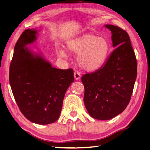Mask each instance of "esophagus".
Instances as JSON below:
<instances>
[{
    "mask_svg": "<svg viewBox=\"0 0 150 150\" xmlns=\"http://www.w3.org/2000/svg\"><path fill=\"white\" fill-rule=\"evenodd\" d=\"M74 77L76 80H79L81 77V75H80V73L79 71H75L74 72Z\"/></svg>",
    "mask_w": 150,
    "mask_h": 150,
    "instance_id": "1",
    "label": "esophagus"
}]
</instances>
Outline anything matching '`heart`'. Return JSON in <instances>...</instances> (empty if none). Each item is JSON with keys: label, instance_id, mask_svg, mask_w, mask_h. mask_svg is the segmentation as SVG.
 Masks as SVG:
<instances>
[{"label": "heart", "instance_id": "b5f03b06", "mask_svg": "<svg viewBox=\"0 0 150 150\" xmlns=\"http://www.w3.org/2000/svg\"><path fill=\"white\" fill-rule=\"evenodd\" d=\"M68 51L78 54V61L80 66L87 70H96L104 62L109 51V44L106 38L93 34H87L67 42ZM58 55L65 57L63 50Z\"/></svg>", "mask_w": 150, "mask_h": 150}]
</instances>
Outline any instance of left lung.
Segmentation results:
<instances>
[{
	"mask_svg": "<svg viewBox=\"0 0 150 150\" xmlns=\"http://www.w3.org/2000/svg\"><path fill=\"white\" fill-rule=\"evenodd\" d=\"M115 47L104 66L82 76L83 101L88 113L98 120H110L130 102L137 76V61L130 37L117 26L106 25Z\"/></svg>",
	"mask_w": 150,
	"mask_h": 150,
	"instance_id": "left-lung-1",
	"label": "left lung"
}]
</instances>
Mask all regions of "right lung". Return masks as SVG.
<instances>
[{"instance_id":"obj_1","label":"right lung","mask_w":150,"mask_h":150,"mask_svg":"<svg viewBox=\"0 0 150 150\" xmlns=\"http://www.w3.org/2000/svg\"><path fill=\"white\" fill-rule=\"evenodd\" d=\"M37 30L27 29L14 46L9 82L23 115L32 122L45 125L58 119L65 93L74 81L71 68L61 70L25 46L35 40Z\"/></svg>"}]
</instances>
